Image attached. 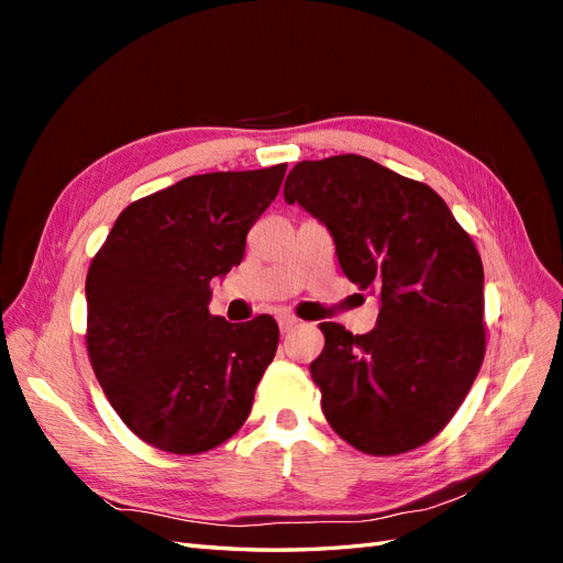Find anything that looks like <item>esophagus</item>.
Returning <instances> with one entry per match:
<instances>
[{
  "instance_id": "34e87169",
  "label": "esophagus",
  "mask_w": 563,
  "mask_h": 563,
  "mask_svg": "<svg viewBox=\"0 0 563 563\" xmlns=\"http://www.w3.org/2000/svg\"><path fill=\"white\" fill-rule=\"evenodd\" d=\"M296 327H298V319H296V317H288V314H282V317H279V331H282V333L294 331Z\"/></svg>"
}]
</instances>
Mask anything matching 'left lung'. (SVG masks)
<instances>
[{"label": "left lung", "instance_id": "left-lung-1", "mask_svg": "<svg viewBox=\"0 0 563 563\" xmlns=\"http://www.w3.org/2000/svg\"><path fill=\"white\" fill-rule=\"evenodd\" d=\"M284 199L327 225L343 275L380 302L364 335L319 323L310 373L323 416L371 455L428 444L484 362L479 251L432 187L360 155L296 164Z\"/></svg>", "mask_w": 563, "mask_h": 563}]
</instances>
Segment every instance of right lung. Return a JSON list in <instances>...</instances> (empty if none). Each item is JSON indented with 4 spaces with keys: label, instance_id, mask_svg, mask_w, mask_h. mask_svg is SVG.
I'll return each instance as SVG.
<instances>
[{
    "label": "right lung",
    "instance_id": "add662e5",
    "mask_svg": "<svg viewBox=\"0 0 563 563\" xmlns=\"http://www.w3.org/2000/svg\"><path fill=\"white\" fill-rule=\"evenodd\" d=\"M286 164L183 178L119 213L87 275V350L129 430L168 453L223 444L251 413L275 360L269 314L209 312L211 279L240 265L246 234L275 201Z\"/></svg>",
    "mask_w": 563,
    "mask_h": 563
}]
</instances>
